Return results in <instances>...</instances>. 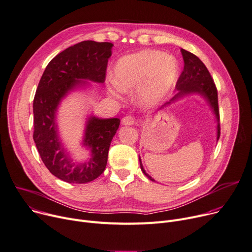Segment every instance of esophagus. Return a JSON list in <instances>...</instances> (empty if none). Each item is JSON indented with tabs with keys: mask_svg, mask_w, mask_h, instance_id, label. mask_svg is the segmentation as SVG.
I'll return each instance as SVG.
<instances>
[{
	"mask_svg": "<svg viewBox=\"0 0 252 252\" xmlns=\"http://www.w3.org/2000/svg\"><path fill=\"white\" fill-rule=\"evenodd\" d=\"M135 119H133L132 116H130V115H126V116H125L124 119H123V121H122V124L124 125V126H131V125H133L135 124Z\"/></svg>",
	"mask_w": 252,
	"mask_h": 252,
	"instance_id": "34e87169",
	"label": "esophagus"
}]
</instances>
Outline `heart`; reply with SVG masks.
<instances>
[{"label":"heart","mask_w":252,"mask_h":252,"mask_svg":"<svg viewBox=\"0 0 252 252\" xmlns=\"http://www.w3.org/2000/svg\"><path fill=\"white\" fill-rule=\"evenodd\" d=\"M178 63L159 50L144 49L121 58L114 65L113 79L107 85L112 96L137 91L138 102L151 107L167 97L178 79Z\"/></svg>","instance_id":"heart-1"}]
</instances>
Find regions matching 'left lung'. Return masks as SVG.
Here are the masks:
<instances>
[{
    "label": "left lung",
    "instance_id": "1",
    "mask_svg": "<svg viewBox=\"0 0 252 252\" xmlns=\"http://www.w3.org/2000/svg\"><path fill=\"white\" fill-rule=\"evenodd\" d=\"M181 55L184 62V68L175 86V90L177 91V93L170 100V101L166 102L164 105H162L158 109V111L171 105L174 102L179 101L180 99H183L188 96H190V95L200 96L206 100V102L208 103V105L210 106L212 112L216 117L217 142H218V140L220 138V116H219V106H218V92L215 86V83L211 77L210 72L207 69V66L196 56H194L193 54L188 52V50L183 48H181ZM139 160H140L141 170L143 171V173L150 180L155 181L144 169L141 158H139Z\"/></svg>",
    "mask_w": 252,
    "mask_h": 252
}]
</instances>
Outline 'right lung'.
Instances as JSON below:
<instances>
[{"label":"right lung","mask_w":252,"mask_h":252,"mask_svg":"<svg viewBox=\"0 0 252 252\" xmlns=\"http://www.w3.org/2000/svg\"><path fill=\"white\" fill-rule=\"evenodd\" d=\"M113 44L85 40L70 46L49 62L33 100L35 142L49 172L69 183H87L102 174L110 143L119 129L120 119L86 117L82 147L89 151L84 161L74 160L59 135L57 114L63 100L74 91L103 84Z\"/></svg>","instance_id":"obj_1"}]
</instances>
